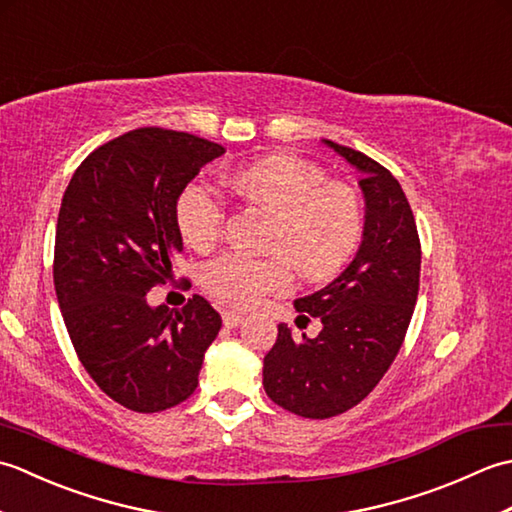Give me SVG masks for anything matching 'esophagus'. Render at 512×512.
Returning a JSON list of instances; mask_svg holds the SVG:
<instances>
[{"label":"esophagus","mask_w":512,"mask_h":512,"mask_svg":"<svg viewBox=\"0 0 512 512\" xmlns=\"http://www.w3.org/2000/svg\"><path fill=\"white\" fill-rule=\"evenodd\" d=\"M222 323L226 325V328H237V325L242 323V314L231 312V310H224L222 312Z\"/></svg>","instance_id":"esophagus-1"}]
</instances>
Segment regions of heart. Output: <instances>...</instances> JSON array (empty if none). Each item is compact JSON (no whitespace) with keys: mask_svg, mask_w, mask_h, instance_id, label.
Masks as SVG:
<instances>
[{"mask_svg":"<svg viewBox=\"0 0 512 512\" xmlns=\"http://www.w3.org/2000/svg\"><path fill=\"white\" fill-rule=\"evenodd\" d=\"M239 198L275 215L270 228V257L253 259L226 253L202 268V288L233 308H253L270 292H286L292 266L308 281L339 275L356 255L365 233L361 195L350 184L325 180V173L297 156L268 154L228 176ZM176 222L195 248H211L222 237L226 204L204 182H193L178 195Z\"/></svg>","mask_w":512,"mask_h":512,"instance_id":"b5f03b06","label":"heart"}]
</instances>
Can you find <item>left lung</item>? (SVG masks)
I'll return each mask as SVG.
<instances>
[{
    "label": "left lung",
    "mask_w": 512,
    "mask_h": 512,
    "mask_svg": "<svg viewBox=\"0 0 512 512\" xmlns=\"http://www.w3.org/2000/svg\"><path fill=\"white\" fill-rule=\"evenodd\" d=\"M361 171L367 215L354 262L330 286L295 301L317 317L314 339H292L284 323L264 356L268 398L301 418L325 420L356 407L394 363L420 288V237L400 182L361 151L325 140Z\"/></svg>",
    "instance_id": "1"
}]
</instances>
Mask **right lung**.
<instances>
[{
  "label": "right lung",
  "instance_id": "add662e5",
  "mask_svg": "<svg viewBox=\"0 0 512 512\" xmlns=\"http://www.w3.org/2000/svg\"><path fill=\"white\" fill-rule=\"evenodd\" d=\"M222 154L200 136L140 127L96 147L63 193L52 275L65 328L85 372L132 411L187 400L220 332L222 317L204 297L171 310L151 308L147 292L173 279L178 195Z\"/></svg>",
  "mask_w": 512,
  "mask_h": 512
}]
</instances>
